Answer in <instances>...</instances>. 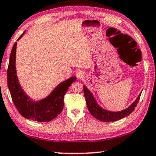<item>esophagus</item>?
<instances>
[{
    "label": "esophagus",
    "mask_w": 156,
    "mask_h": 156,
    "mask_svg": "<svg viewBox=\"0 0 156 156\" xmlns=\"http://www.w3.org/2000/svg\"><path fill=\"white\" fill-rule=\"evenodd\" d=\"M76 77L78 78H79V79H80V78H83L84 77V72L83 70H78L76 72Z\"/></svg>",
    "instance_id": "esophagus-1"
}]
</instances>
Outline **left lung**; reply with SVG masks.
I'll list each match as a JSON object with an SVG mask.
<instances>
[{"label": "left lung", "instance_id": "1", "mask_svg": "<svg viewBox=\"0 0 156 156\" xmlns=\"http://www.w3.org/2000/svg\"><path fill=\"white\" fill-rule=\"evenodd\" d=\"M83 92L84 96H85L86 98L88 110H89L90 113L95 119L105 122L119 121V120L123 119L126 116L130 115L134 111L135 108H136V105H137L139 100H140V96H141V94H140L136 100L128 108L119 112H111L105 110V109H102L101 107H99L97 103L96 100H95L92 93L85 86H83Z\"/></svg>", "mask_w": 156, "mask_h": 156}]
</instances>
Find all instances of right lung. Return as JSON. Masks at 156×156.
<instances>
[{
	"label": "right lung",
	"mask_w": 156,
	"mask_h": 156,
	"mask_svg": "<svg viewBox=\"0 0 156 156\" xmlns=\"http://www.w3.org/2000/svg\"><path fill=\"white\" fill-rule=\"evenodd\" d=\"M24 33L25 32L20 35L17 41L21 38ZM16 49V42L14 44L11 51L7 70V83L13 102L19 112L25 119L38 122L51 121L62 111L64 96L73 82L76 80V77H71L59 83L47 97L38 102H35L26 95L19 83L15 66Z\"/></svg>",
	"instance_id": "obj_1"
}]
</instances>
